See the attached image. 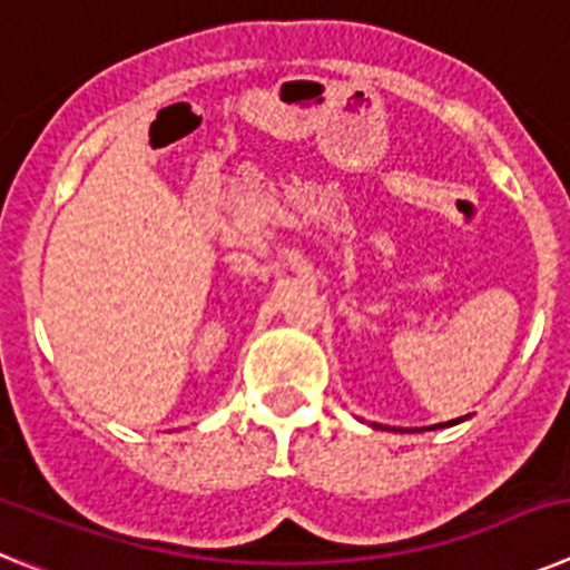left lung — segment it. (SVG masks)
<instances>
[{
  "label": "left lung",
  "instance_id": "left-lung-1",
  "mask_svg": "<svg viewBox=\"0 0 570 570\" xmlns=\"http://www.w3.org/2000/svg\"><path fill=\"white\" fill-rule=\"evenodd\" d=\"M456 422H462V420H451V422H440V425H431V431H434V428H448V425H456ZM374 428H382V425H374Z\"/></svg>",
  "mask_w": 570,
  "mask_h": 570
}]
</instances>
